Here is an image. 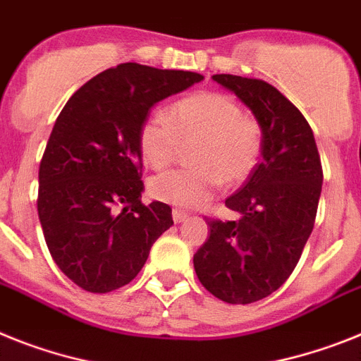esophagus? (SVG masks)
Wrapping results in <instances>:
<instances>
[{"instance_id":"esophagus-1","label":"esophagus","mask_w":361,"mask_h":361,"mask_svg":"<svg viewBox=\"0 0 361 361\" xmlns=\"http://www.w3.org/2000/svg\"><path fill=\"white\" fill-rule=\"evenodd\" d=\"M172 218H174L176 224H180L185 220L187 213H183V211H180V209H174V211H172Z\"/></svg>"}]
</instances>
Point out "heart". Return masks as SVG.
Returning a JSON list of instances; mask_svg holds the SVG:
<instances>
[{"label": "heart", "mask_w": 361, "mask_h": 361, "mask_svg": "<svg viewBox=\"0 0 361 361\" xmlns=\"http://www.w3.org/2000/svg\"><path fill=\"white\" fill-rule=\"evenodd\" d=\"M137 141L141 156L154 169L171 165L180 143L196 141L190 152L195 169L165 172L150 181L154 198L183 209L209 202L222 180L229 185L246 181L262 154L259 123L242 115L233 97L218 92L183 97L169 108L166 119L148 115Z\"/></svg>", "instance_id": "1"}]
</instances>
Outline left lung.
<instances>
[{
    "instance_id": "left-lung-1",
    "label": "left lung",
    "mask_w": 361,
    "mask_h": 361,
    "mask_svg": "<svg viewBox=\"0 0 361 361\" xmlns=\"http://www.w3.org/2000/svg\"><path fill=\"white\" fill-rule=\"evenodd\" d=\"M213 80L255 115L262 157L226 200L237 220L205 218L211 233L192 262L214 298L250 305L281 288L298 266L316 222L323 169L310 124L277 87L237 75Z\"/></svg>"
}]
</instances>
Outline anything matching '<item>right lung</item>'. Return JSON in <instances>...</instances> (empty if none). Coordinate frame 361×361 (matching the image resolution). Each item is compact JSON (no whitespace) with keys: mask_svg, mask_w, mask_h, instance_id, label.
<instances>
[{"mask_svg":"<svg viewBox=\"0 0 361 361\" xmlns=\"http://www.w3.org/2000/svg\"><path fill=\"white\" fill-rule=\"evenodd\" d=\"M204 80L200 73L121 63L73 93L38 172V218L63 275L106 293L141 271L172 209L141 204L139 128L152 106Z\"/></svg>","mask_w":361,"mask_h":361,"instance_id":"1","label":"right lung"}]
</instances>
